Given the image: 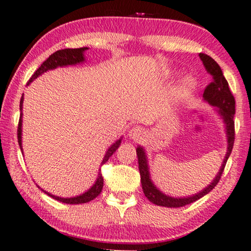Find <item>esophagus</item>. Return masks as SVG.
<instances>
[{
    "mask_svg": "<svg viewBox=\"0 0 251 251\" xmlns=\"http://www.w3.org/2000/svg\"><path fill=\"white\" fill-rule=\"evenodd\" d=\"M129 137L130 139H133V140H139L141 137L144 136V130L143 128H140V126H133L129 130Z\"/></svg>",
    "mask_w": 251,
    "mask_h": 251,
    "instance_id": "1",
    "label": "esophagus"
}]
</instances>
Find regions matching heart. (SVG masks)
I'll return each instance as SVG.
<instances>
[{
	"instance_id": "obj_1",
	"label": "heart",
	"mask_w": 251,
	"mask_h": 251,
	"mask_svg": "<svg viewBox=\"0 0 251 251\" xmlns=\"http://www.w3.org/2000/svg\"><path fill=\"white\" fill-rule=\"evenodd\" d=\"M194 88V82H192V80H190V79H186L183 82V87H182V93L186 95V94L190 93L191 89Z\"/></svg>"
}]
</instances>
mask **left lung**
Returning <instances> with one entry per match:
<instances>
[{"mask_svg":"<svg viewBox=\"0 0 251 251\" xmlns=\"http://www.w3.org/2000/svg\"><path fill=\"white\" fill-rule=\"evenodd\" d=\"M199 57L204 63V67L206 68L207 72H209L213 75V82H210L208 86L206 87L204 94H202V99L208 103L209 105L215 107V111L220 118L222 119L225 128V134H226V141H227V148L226 154L224 156V159L221 165L220 171L217 172L216 176L210 182L208 186L202 189L201 191L197 192V194L188 196V197H172L164 194V192L159 190V189L155 186L151 179V172L150 168H148V159L146 151H145L144 147L138 146L137 147V156H138V164H139V172H140V181L141 187H143L144 194L146 196L147 199L151 201L152 204L163 207H170V208H177V207H182L191 204L205 195L208 194L216 187L219 183L222 176L225 164H226L227 158L230 157L232 148H233L234 144V114H235V100L234 97L230 92L228 88V83L226 79L223 75L222 69L220 65L216 63V61L212 59L209 55L204 53H199Z\"/></svg>","mask_w":251,"mask_h":251,"instance_id":"left-lung-1","label":"left lung"}]
</instances>
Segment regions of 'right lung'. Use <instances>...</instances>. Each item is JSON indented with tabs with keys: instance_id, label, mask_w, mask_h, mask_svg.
<instances>
[{
	"instance_id": "add662e5",
	"label": "right lung",
	"mask_w": 251,
	"mask_h": 251,
	"mask_svg": "<svg viewBox=\"0 0 251 251\" xmlns=\"http://www.w3.org/2000/svg\"><path fill=\"white\" fill-rule=\"evenodd\" d=\"M88 50V47H81V49H64V50H56L55 53L50 54V55L47 57V60L44 61L42 63L41 67H39L37 70L35 71V74L31 75V78L29 79V81L27 82V85L32 82L36 78H38L39 75H42L43 74H45L46 71L53 70V69L56 68H62V67H69V65H75L79 63H83L86 61L85 59V52ZM23 104H24V94L23 97L20 100V119H19V126H18V143H19L20 150L23 151ZM121 140L122 137L120 138L119 140L115 141L108 147V150L106 151L104 155L103 161L100 163V166L105 164L108 161V158L113 155V152L117 151L120 145H121ZM24 152V151H23ZM103 184H104V180L103 176H101L100 172H99V176L95 181V183L90 187L88 190L83 194L75 196V197H59V196H54L50 192L45 191L44 189H42L39 186L38 188H41L42 191H44L46 195H49L50 197H52L55 201H59L61 202H64V204H72V205H77V204H85V202H88L93 199H95L97 196H99L101 192V189H103Z\"/></svg>"
}]
</instances>
